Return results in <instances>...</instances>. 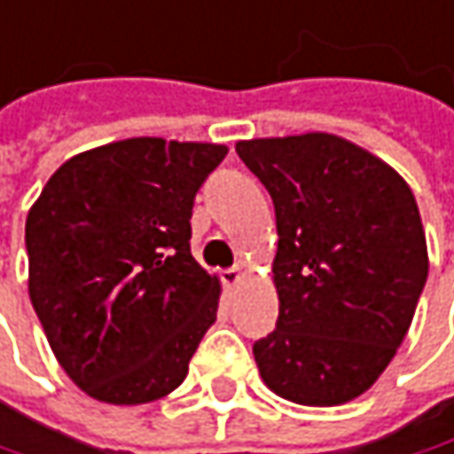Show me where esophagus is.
I'll return each mask as SVG.
<instances>
[{"label": "esophagus", "instance_id": "obj_1", "mask_svg": "<svg viewBox=\"0 0 454 454\" xmlns=\"http://www.w3.org/2000/svg\"><path fill=\"white\" fill-rule=\"evenodd\" d=\"M221 278H223V283H226V286H236V283L241 280V270L228 268V270H223V272H221Z\"/></svg>", "mask_w": 454, "mask_h": 454}]
</instances>
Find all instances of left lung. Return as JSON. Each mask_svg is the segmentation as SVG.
<instances>
[{
  "mask_svg": "<svg viewBox=\"0 0 454 454\" xmlns=\"http://www.w3.org/2000/svg\"><path fill=\"white\" fill-rule=\"evenodd\" d=\"M239 158L275 205L280 311L254 343L270 390L299 405L366 392L400 348L429 275L411 186L335 135L241 140Z\"/></svg>",
  "mask_w": 454,
  "mask_h": 454,
  "instance_id": "obj_1",
  "label": "left lung"
}]
</instances>
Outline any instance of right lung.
Masks as SVG:
<instances>
[{
    "mask_svg": "<svg viewBox=\"0 0 454 454\" xmlns=\"http://www.w3.org/2000/svg\"><path fill=\"white\" fill-rule=\"evenodd\" d=\"M226 145L132 137L69 158L25 221L27 291L69 380L111 405L184 382L221 283L189 249L200 186Z\"/></svg>",
    "mask_w": 454,
    "mask_h": 454,
    "instance_id": "add662e5",
    "label": "right lung"
}]
</instances>
